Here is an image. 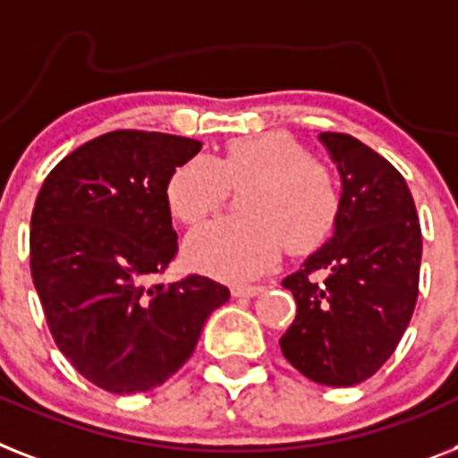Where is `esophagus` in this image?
Masks as SVG:
<instances>
[{"label":"esophagus","mask_w":458,"mask_h":458,"mask_svg":"<svg viewBox=\"0 0 458 458\" xmlns=\"http://www.w3.org/2000/svg\"><path fill=\"white\" fill-rule=\"evenodd\" d=\"M262 290V285H233L232 294L233 297H255V294H259Z\"/></svg>","instance_id":"obj_1"}]
</instances>
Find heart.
Returning <instances> with one entry per match:
<instances>
[{
  "mask_svg": "<svg viewBox=\"0 0 458 458\" xmlns=\"http://www.w3.org/2000/svg\"><path fill=\"white\" fill-rule=\"evenodd\" d=\"M243 189V217L203 226L189 238V262L229 281L259 276L278 259L283 245L293 255L316 250L339 217L335 177L288 133L236 138L220 157H196L173 170L165 187L170 213L196 226L213 217Z\"/></svg>",
  "mask_w": 458,
  "mask_h": 458,
  "instance_id": "obj_1",
  "label": "heart"
}]
</instances>
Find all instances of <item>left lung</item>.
Returning <instances> with one entry per match:
<instances>
[{
	"mask_svg": "<svg viewBox=\"0 0 458 458\" xmlns=\"http://www.w3.org/2000/svg\"><path fill=\"white\" fill-rule=\"evenodd\" d=\"M342 175L335 236L283 281L297 316L283 356L316 384L353 386L393 356L419 297L421 226L405 177L346 133H320Z\"/></svg>",
	"mask_w": 458,
	"mask_h": 458,
	"instance_id": "left-lung-1",
	"label": "left lung"
}]
</instances>
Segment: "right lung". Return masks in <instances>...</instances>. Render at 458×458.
Listing matches in <instances>:
<instances>
[{"mask_svg": "<svg viewBox=\"0 0 458 458\" xmlns=\"http://www.w3.org/2000/svg\"><path fill=\"white\" fill-rule=\"evenodd\" d=\"M201 142L112 131L67 154L41 184L30 271L53 342L109 393L161 386L191 358L229 288L206 276L152 283L177 255L165 187Z\"/></svg>", "mask_w": 458, "mask_h": 458, "instance_id": "1", "label": "right lung"}]
</instances>
